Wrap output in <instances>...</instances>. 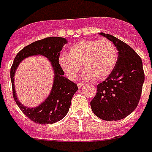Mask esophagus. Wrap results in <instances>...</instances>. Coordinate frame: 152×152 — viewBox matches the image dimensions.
Instances as JSON below:
<instances>
[{"label": "esophagus", "mask_w": 152, "mask_h": 152, "mask_svg": "<svg viewBox=\"0 0 152 152\" xmlns=\"http://www.w3.org/2000/svg\"><path fill=\"white\" fill-rule=\"evenodd\" d=\"M83 83H79L78 84H77V86H78V87L79 88H81V87H83Z\"/></svg>", "instance_id": "1"}]
</instances>
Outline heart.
Wrapping results in <instances>:
<instances>
[{"mask_svg":"<svg viewBox=\"0 0 152 152\" xmlns=\"http://www.w3.org/2000/svg\"><path fill=\"white\" fill-rule=\"evenodd\" d=\"M118 59V50L107 39L83 40L72 44L69 55L59 57V65L71 80H75L83 64L86 80H102L107 78L114 69Z\"/></svg>","mask_w":152,"mask_h":152,"instance_id":"1","label":"heart"}]
</instances>
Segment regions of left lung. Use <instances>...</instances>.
Masks as SVG:
<instances>
[{
  "label": "left lung",
  "instance_id": "obj_1",
  "mask_svg": "<svg viewBox=\"0 0 152 152\" xmlns=\"http://www.w3.org/2000/svg\"><path fill=\"white\" fill-rule=\"evenodd\" d=\"M100 35L115 45L118 59L112 73L97 86L91 107L103 120H120L134 112L140 101L144 81L142 61L133 48L118 38L104 33Z\"/></svg>",
  "mask_w": 152,
  "mask_h": 152
}]
</instances>
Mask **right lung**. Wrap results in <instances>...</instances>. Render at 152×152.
<instances>
[{
	"label": "right lung",
	"instance_id": "1",
	"mask_svg": "<svg viewBox=\"0 0 152 152\" xmlns=\"http://www.w3.org/2000/svg\"><path fill=\"white\" fill-rule=\"evenodd\" d=\"M67 43L63 37H47L25 47L15 56L11 68L13 98L21 111L30 120L39 124H52L61 120L66 115L71 104L72 96L78 87L75 83L65 78L59 65V56L61 49ZM43 55L49 59L55 72L54 83L49 96L43 103L36 108H27L21 104L16 97L14 76L17 67L23 59L33 55Z\"/></svg>",
	"mask_w": 152,
	"mask_h": 152
}]
</instances>
